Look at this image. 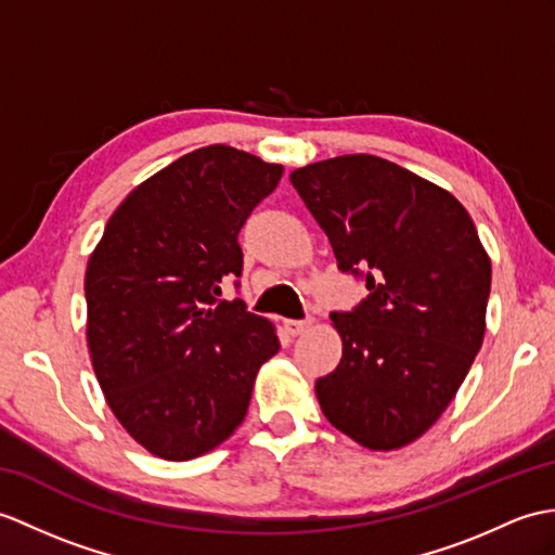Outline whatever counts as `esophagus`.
<instances>
[{
  "instance_id": "obj_1",
  "label": "esophagus",
  "mask_w": 555,
  "mask_h": 555,
  "mask_svg": "<svg viewBox=\"0 0 555 555\" xmlns=\"http://www.w3.org/2000/svg\"><path fill=\"white\" fill-rule=\"evenodd\" d=\"M312 324V321L309 319H288V321H283V328H286V333L288 336H300L302 331H307V326Z\"/></svg>"
}]
</instances>
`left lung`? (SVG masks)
<instances>
[{
	"label": "left lung",
	"instance_id": "obj_1",
	"mask_svg": "<svg viewBox=\"0 0 555 555\" xmlns=\"http://www.w3.org/2000/svg\"><path fill=\"white\" fill-rule=\"evenodd\" d=\"M291 184L338 269L369 291L331 314L343 359L317 380L321 411L373 452L406 447L442 416L485 338L492 262L478 229L452 193L366 153L298 167Z\"/></svg>",
	"mask_w": 555,
	"mask_h": 555
}]
</instances>
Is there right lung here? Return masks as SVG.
<instances>
[{
  "label": "right lung",
  "mask_w": 555,
  "mask_h": 555,
  "mask_svg": "<svg viewBox=\"0 0 555 555\" xmlns=\"http://www.w3.org/2000/svg\"><path fill=\"white\" fill-rule=\"evenodd\" d=\"M281 175L224 144L191 151L118 205L89 255V357L115 418L153 456L189 461L234 435L279 352L272 321L222 300V283L241 276L238 231Z\"/></svg>",
  "instance_id": "1"
}]
</instances>
